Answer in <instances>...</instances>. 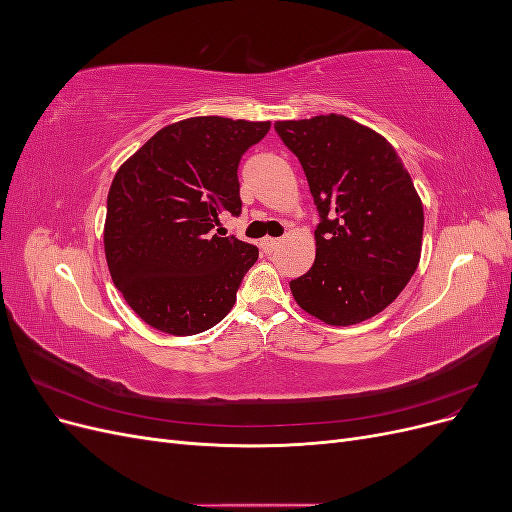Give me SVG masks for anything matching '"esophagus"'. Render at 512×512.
Instances as JSON below:
<instances>
[{
  "label": "esophagus",
  "instance_id": "obj_1",
  "mask_svg": "<svg viewBox=\"0 0 512 512\" xmlns=\"http://www.w3.org/2000/svg\"><path fill=\"white\" fill-rule=\"evenodd\" d=\"M260 247H262V252L265 254H273L277 247H280V239H273V237H265L260 241Z\"/></svg>",
  "mask_w": 512,
  "mask_h": 512
}]
</instances>
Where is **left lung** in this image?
Wrapping results in <instances>:
<instances>
[{
    "label": "left lung",
    "mask_w": 512,
    "mask_h": 512,
    "mask_svg": "<svg viewBox=\"0 0 512 512\" xmlns=\"http://www.w3.org/2000/svg\"><path fill=\"white\" fill-rule=\"evenodd\" d=\"M320 213L316 260L290 292L305 314L350 327L389 307L414 275L423 203L382 134L344 115L277 121Z\"/></svg>",
    "instance_id": "1"
}]
</instances>
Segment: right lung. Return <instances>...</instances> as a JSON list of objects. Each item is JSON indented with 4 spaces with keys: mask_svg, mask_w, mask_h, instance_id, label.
Listing matches in <instances>:
<instances>
[{
    "mask_svg": "<svg viewBox=\"0 0 512 512\" xmlns=\"http://www.w3.org/2000/svg\"><path fill=\"white\" fill-rule=\"evenodd\" d=\"M269 128L218 115L181 119L119 166L106 200V265L149 327L196 335L235 305L258 250L211 228L220 211H241L239 160Z\"/></svg>",
    "mask_w": 512,
    "mask_h": 512,
    "instance_id": "add662e5",
    "label": "right lung"
}]
</instances>
